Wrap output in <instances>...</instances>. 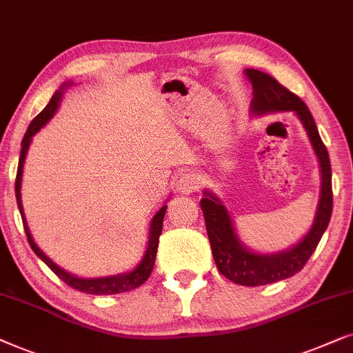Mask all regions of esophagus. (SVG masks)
<instances>
[{"label":"esophagus","mask_w":353,"mask_h":353,"mask_svg":"<svg viewBox=\"0 0 353 353\" xmlns=\"http://www.w3.org/2000/svg\"><path fill=\"white\" fill-rule=\"evenodd\" d=\"M196 187H199V181H196V177L192 176V174H182L179 181H177V190H179L181 194H192Z\"/></svg>","instance_id":"34e87169"}]
</instances>
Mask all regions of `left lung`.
I'll return each mask as SVG.
<instances>
[{"label":"left lung","instance_id":"8db88e82","mask_svg":"<svg viewBox=\"0 0 353 353\" xmlns=\"http://www.w3.org/2000/svg\"><path fill=\"white\" fill-rule=\"evenodd\" d=\"M248 82L252 83L253 98L250 103L252 116H265L270 112H294L307 130L310 143L316 154L321 171V192L312 228L292 247L274 253H258L241 241L236 225L223 200L211 190H203L200 200L205 216L206 232L211 252L219 272L232 283L256 288L288 279L305 266L312 253L316 250L332 213L331 161L324 147L312 112L297 95L281 85L274 77L256 69H245Z\"/></svg>","mask_w":353,"mask_h":353}]
</instances>
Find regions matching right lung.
<instances>
[{
	"label": "right lung",
	"mask_w": 353,
	"mask_h": 353,
	"mask_svg": "<svg viewBox=\"0 0 353 353\" xmlns=\"http://www.w3.org/2000/svg\"><path fill=\"white\" fill-rule=\"evenodd\" d=\"M70 85H72V82H64L63 85H61L58 90L53 93V97H51L48 105H46L45 110L30 122L29 129H27V132L22 139V143H21L22 150H21V158H19V168H17V177H16V199H17L19 211H21V216H22L23 229H26L27 241H29L32 250L35 252V255L39 256L40 260L43 261L45 265L48 266L61 281H64V283L70 285L72 289L81 290V292H85V294H92V295H114V294H121V292H128V290L137 289L139 285H142L145 281L150 278V274H152L154 258H157V252H158L159 236H161V231H163V219H164V214H166V208H168L166 201L168 200L164 201V205L157 211V213H154L152 221H150L148 245H147V250H145V253H143L142 260L137 263V266L128 272H119V274H114V276H103V278H79V276H74L72 272L65 271L64 268L56 265V263L51 260L48 255H45V253L39 248V245H37L34 237H32V234H30L29 225H27V221H26V213H23L22 199H21L22 196L21 187H22L23 163H26L27 152H29L32 137H34V135L39 132V130L43 128L45 124H48V121L54 116V112L58 111V108H59L61 100H63L64 90Z\"/></svg>",
	"instance_id": "add662e5"
}]
</instances>
